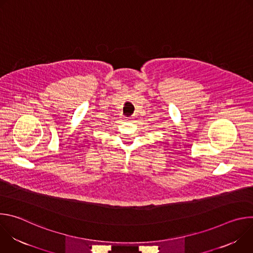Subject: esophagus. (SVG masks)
I'll return each instance as SVG.
<instances>
[{"label":"esophagus","mask_w":253,"mask_h":253,"mask_svg":"<svg viewBox=\"0 0 253 253\" xmlns=\"http://www.w3.org/2000/svg\"><path fill=\"white\" fill-rule=\"evenodd\" d=\"M127 120H128V121H132V120H133V117H130V118H128Z\"/></svg>","instance_id":"1"}]
</instances>
